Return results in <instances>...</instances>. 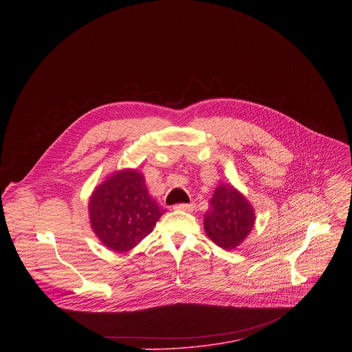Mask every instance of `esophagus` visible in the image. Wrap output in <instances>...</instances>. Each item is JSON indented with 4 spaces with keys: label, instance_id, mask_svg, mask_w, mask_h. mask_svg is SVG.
Wrapping results in <instances>:
<instances>
[{
    "label": "esophagus",
    "instance_id": "1",
    "mask_svg": "<svg viewBox=\"0 0 352 352\" xmlns=\"http://www.w3.org/2000/svg\"><path fill=\"white\" fill-rule=\"evenodd\" d=\"M175 210H182V212H193L195 205L193 204H178L174 206Z\"/></svg>",
    "mask_w": 352,
    "mask_h": 352
}]
</instances>
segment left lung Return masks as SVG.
<instances>
[{
  "mask_svg": "<svg viewBox=\"0 0 352 352\" xmlns=\"http://www.w3.org/2000/svg\"><path fill=\"white\" fill-rule=\"evenodd\" d=\"M204 217L208 236L223 249L239 246L255 227V209L231 184H220Z\"/></svg>",
  "mask_w": 352,
  "mask_h": 352,
  "instance_id": "left-lung-1",
  "label": "left lung"
}]
</instances>
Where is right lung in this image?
<instances>
[{
    "mask_svg": "<svg viewBox=\"0 0 352 352\" xmlns=\"http://www.w3.org/2000/svg\"><path fill=\"white\" fill-rule=\"evenodd\" d=\"M144 177L135 168L110 174L89 197V220L98 241L122 254L153 231L166 212L148 195Z\"/></svg>",
    "mask_w": 352,
    "mask_h": 352,
    "instance_id": "right-lung-1",
    "label": "right lung"
}]
</instances>
